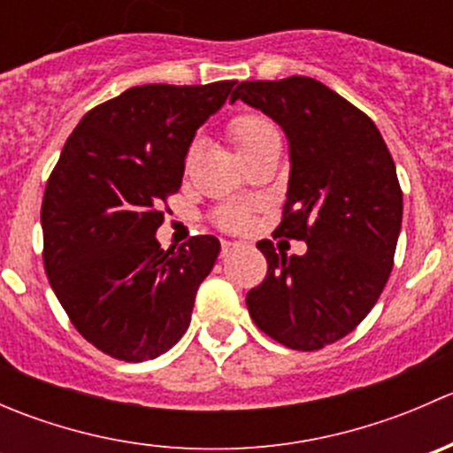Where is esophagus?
Returning a JSON list of instances; mask_svg holds the SVG:
<instances>
[{
    "mask_svg": "<svg viewBox=\"0 0 453 453\" xmlns=\"http://www.w3.org/2000/svg\"><path fill=\"white\" fill-rule=\"evenodd\" d=\"M236 248H239V243H234V241H221V256H227Z\"/></svg>",
    "mask_w": 453,
    "mask_h": 453,
    "instance_id": "34e87169",
    "label": "esophagus"
}]
</instances>
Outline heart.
<instances>
[{
    "instance_id": "1",
    "label": "heart",
    "mask_w": 453,
    "mask_h": 453,
    "mask_svg": "<svg viewBox=\"0 0 453 453\" xmlns=\"http://www.w3.org/2000/svg\"><path fill=\"white\" fill-rule=\"evenodd\" d=\"M230 131V138L234 142L236 150L241 153V157L254 153L260 146L269 144V142L278 140V131L273 127V122L269 118L260 116V113H239L230 120L227 125ZM245 212L234 205H227L217 212V221L226 227H241L245 223Z\"/></svg>"
}]
</instances>
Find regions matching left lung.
<instances>
[{
  "label": "left lung",
  "instance_id": "8db88e82",
  "mask_svg": "<svg viewBox=\"0 0 453 453\" xmlns=\"http://www.w3.org/2000/svg\"><path fill=\"white\" fill-rule=\"evenodd\" d=\"M234 100L285 131L291 171L276 232L307 243L303 256L256 243L267 276L245 303L272 340L319 350L366 318L392 272L403 217L395 162L366 113L309 76L245 81Z\"/></svg>",
  "mask_w": 453,
  "mask_h": 453
}]
</instances>
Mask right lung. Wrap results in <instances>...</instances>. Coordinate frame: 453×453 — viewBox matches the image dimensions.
<instances>
[{"mask_svg": "<svg viewBox=\"0 0 453 453\" xmlns=\"http://www.w3.org/2000/svg\"><path fill=\"white\" fill-rule=\"evenodd\" d=\"M236 81L140 85L87 111L41 205L43 265L76 331L122 362L166 353L190 324L219 243L159 248L162 203L177 193L195 134Z\"/></svg>", "mask_w": 453, "mask_h": 453, "instance_id": "right-lung-1", "label": "right lung"}]
</instances>
